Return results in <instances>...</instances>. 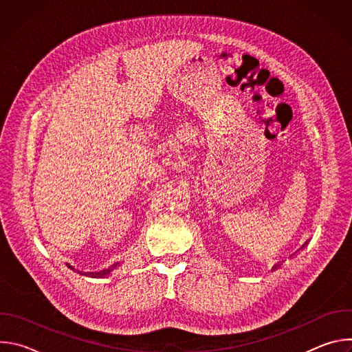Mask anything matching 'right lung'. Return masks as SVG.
<instances>
[{
  "instance_id": "obj_1",
  "label": "right lung",
  "mask_w": 352,
  "mask_h": 352,
  "mask_svg": "<svg viewBox=\"0 0 352 352\" xmlns=\"http://www.w3.org/2000/svg\"><path fill=\"white\" fill-rule=\"evenodd\" d=\"M114 267H117V265H113V267H110V269H104V270H100V272H87V273H85V274L91 276V277H104V276L110 274V272H111Z\"/></svg>"
}]
</instances>
